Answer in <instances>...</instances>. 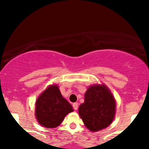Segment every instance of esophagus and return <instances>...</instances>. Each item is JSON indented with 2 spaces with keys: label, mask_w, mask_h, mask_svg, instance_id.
Instances as JSON below:
<instances>
[{
  "label": "esophagus",
  "mask_w": 149,
  "mask_h": 149,
  "mask_svg": "<svg viewBox=\"0 0 149 149\" xmlns=\"http://www.w3.org/2000/svg\"><path fill=\"white\" fill-rule=\"evenodd\" d=\"M72 106H73V108L74 110H77V108H78V104L77 103H74Z\"/></svg>",
  "instance_id": "esophagus-1"
}]
</instances>
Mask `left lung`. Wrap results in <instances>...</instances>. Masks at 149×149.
Here are the masks:
<instances>
[{
	"mask_svg": "<svg viewBox=\"0 0 149 149\" xmlns=\"http://www.w3.org/2000/svg\"><path fill=\"white\" fill-rule=\"evenodd\" d=\"M84 125L93 132L108 127L116 113V101L104 84H95L87 89L84 102L78 109Z\"/></svg>",
	"mask_w": 149,
	"mask_h": 149,
	"instance_id": "1",
	"label": "left lung"
}]
</instances>
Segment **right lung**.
Returning a JSON list of instances; mask_svg holds the SVG:
<instances>
[{"label": "right lung", "mask_w": 149, "mask_h": 149, "mask_svg": "<svg viewBox=\"0 0 149 149\" xmlns=\"http://www.w3.org/2000/svg\"><path fill=\"white\" fill-rule=\"evenodd\" d=\"M72 111V106L63 98L58 86L55 84L48 86L36 101V117L43 127H57L65 116Z\"/></svg>", "instance_id": "1"}]
</instances>
